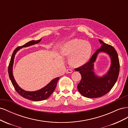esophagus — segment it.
Masks as SVG:
<instances>
[{
  "label": "esophagus",
  "instance_id": "esophagus-1",
  "mask_svg": "<svg viewBox=\"0 0 128 128\" xmlns=\"http://www.w3.org/2000/svg\"><path fill=\"white\" fill-rule=\"evenodd\" d=\"M66 72L67 74H70L72 72V69H67V70L66 71Z\"/></svg>",
  "mask_w": 128,
  "mask_h": 128
}]
</instances>
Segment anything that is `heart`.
<instances>
[{"label":"heart","mask_w":128,"mask_h":128,"mask_svg":"<svg viewBox=\"0 0 128 128\" xmlns=\"http://www.w3.org/2000/svg\"><path fill=\"white\" fill-rule=\"evenodd\" d=\"M60 51L64 56H69V63L73 67L84 65L90 59L92 46L90 42L80 39L69 40L61 46Z\"/></svg>","instance_id":"b5f03b06"}]
</instances>
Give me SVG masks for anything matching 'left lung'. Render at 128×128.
<instances>
[{"label":"left lung","instance_id":"1","mask_svg":"<svg viewBox=\"0 0 128 128\" xmlns=\"http://www.w3.org/2000/svg\"><path fill=\"white\" fill-rule=\"evenodd\" d=\"M100 48L91 56L88 62L75 70L80 72L82 79L77 86V89L83 96L88 98H96L109 92L116 82L119 75L120 62L118 53L113 46L99 40ZM105 52L110 56L111 66L106 74L98 76L94 72V63L98 53Z\"/></svg>","mask_w":128,"mask_h":128}]
</instances>
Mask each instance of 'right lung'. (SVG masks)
I'll use <instances>...</instances> for the list:
<instances>
[{"mask_svg":"<svg viewBox=\"0 0 128 128\" xmlns=\"http://www.w3.org/2000/svg\"><path fill=\"white\" fill-rule=\"evenodd\" d=\"M41 40L42 39L38 40L30 41L26 44H24V45L18 47L14 50L12 54V56L11 57L8 69L10 78L11 80L12 83L14 88L15 89V90H16L18 94L20 96H21L22 97L30 100H32V101L34 102L42 101V100H44L48 98L49 96L51 95L53 91H54L55 88L56 86L57 82L58 80H59L60 77L54 78L48 84L46 85L45 86L40 89V90L34 91H27L24 90V89H22L19 86L17 83L16 82V81H15L13 74V67L14 64L15 56L16 54V53L19 50L23 48L28 47V46L39 43Z\"/></svg>","mask_w":128,"mask_h":128,"instance_id":"obj_1","label":"right lung"}]
</instances>
